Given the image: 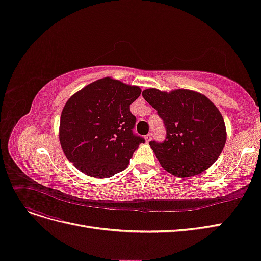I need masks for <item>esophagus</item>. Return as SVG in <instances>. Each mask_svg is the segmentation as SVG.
Segmentation results:
<instances>
[{"label": "esophagus", "instance_id": "obj_1", "mask_svg": "<svg viewBox=\"0 0 261 261\" xmlns=\"http://www.w3.org/2000/svg\"><path fill=\"white\" fill-rule=\"evenodd\" d=\"M152 137H153V134H152V133H149V134H147L146 136H145V138H146V141H147V142H149V141L152 139Z\"/></svg>", "mask_w": 261, "mask_h": 261}]
</instances>
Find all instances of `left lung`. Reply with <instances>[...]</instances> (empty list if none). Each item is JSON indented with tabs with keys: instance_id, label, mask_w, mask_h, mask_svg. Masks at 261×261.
Returning a JSON list of instances; mask_svg holds the SVG:
<instances>
[{
	"instance_id": "obj_1",
	"label": "left lung",
	"mask_w": 261,
	"mask_h": 261,
	"mask_svg": "<svg viewBox=\"0 0 261 261\" xmlns=\"http://www.w3.org/2000/svg\"><path fill=\"white\" fill-rule=\"evenodd\" d=\"M145 99L163 120L166 137L150 141L160 164L176 177L203 173L218 159L227 139L222 115L207 97L189 89L149 88Z\"/></svg>"
}]
</instances>
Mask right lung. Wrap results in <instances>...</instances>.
Wrapping results in <instances>:
<instances>
[{
	"mask_svg": "<svg viewBox=\"0 0 261 261\" xmlns=\"http://www.w3.org/2000/svg\"><path fill=\"white\" fill-rule=\"evenodd\" d=\"M138 86L105 77L75 93L64 107L59 140L67 159L83 174L109 178L127 167L145 138L134 133L129 106Z\"/></svg>",
	"mask_w": 261,
	"mask_h": 261,
	"instance_id": "add662e5",
	"label": "right lung"
}]
</instances>
